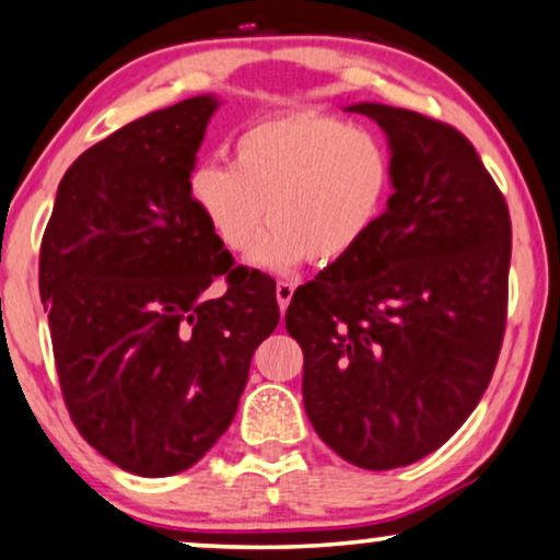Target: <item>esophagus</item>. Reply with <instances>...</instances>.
I'll list each match as a JSON object with an SVG mask.
<instances>
[{
    "instance_id": "34e87169",
    "label": "esophagus",
    "mask_w": 560,
    "mask_h": 560,
    "mask_svg": "<svg viewBox=\"0 0 560 560\" xmlns=\"http://www.w3.org/2000/svg\"><path fill=\"white\" fill-rule=\"evenodd\" d=\"M292 296H294V284H292V281H279V284H276V302H279V310L281 312H287L289 302H292Z\"/></svg>"
}]
</instances>
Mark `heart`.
<instances>
[{"label":"heart","instance_id":"heart-1","mask_svg":"<svg viewBox=\"0 0 560 560\" xmlns=\"http://www.w3.org/2000/svg\"><path fill=\"white\" fill-rule=\"evenodd\" d=\"M189 202L225 250L248 253L260 271L289 273L304 260L335 266L353 256L394 189L382 136L325 112L302 109L250 125L233 145V166L199 163Z\"/></svg>","mask_w":560,"mask_h":560}]
</instances>
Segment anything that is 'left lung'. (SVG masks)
Wrapping results in <instances>:
<instances>
[{"label": "left lung", "instance_id": "8db88e82", "mask_svg": "<svg viewBox=\"0 0 560 560\" xmlns=\"http://www.w3.org/2000/svg\"><path fill=\"white\" fill-rule=\"evenodd\" d=\"M346 109L384 130L394 194L353 256L296 289L284 323L312 428L348 464L386 471L441 448L487 392L512 225L456 128L378 102Z\"/></svg>", "mask_w": 560, "mask_h": 560}]
</instances>
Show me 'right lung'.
<instances>
[{"label":"right lung","mask_w":560,"mask_h":560,"mask_svg":"<svg viewBox=\"0 0 560 560\" xmlns=\"http://www.w3.org/2000/svg\"><path fill=\"white\" fill-rule=\"evenodd\" d=\"M220 100L125 125L71 163L40 245L58 382L84 441L122 471L174 476L233 422L250 358L279 325L271 276L233 268L189 202ZM225 275L229 292H203Z\"/></svg>","instance_id":"right-lung-1"}]
</instances>
